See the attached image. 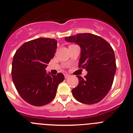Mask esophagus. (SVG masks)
<instances>
[{
    "label": "esophagus",
    "mask_w": 133,
    "mask_h": 133,
    "mask_svg": "<svg viewBox=\"0 0 133 133\" xmlns=\"http://www.w3.org/2000/svg\"><path fill=\"white\" fill-rule=\"evenodd\" d=\"M69 77V74H65V79L68 78V77Z\"/></svg>",
    "instance_id": "esophagus-1"
}]
</instances>
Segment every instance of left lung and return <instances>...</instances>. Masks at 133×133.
<instances>
[{"instance_id":"8db88e82","label":"left lung","mask_w":133,"mask_h":133,"mask_svg":"<svg viewBox=\"0 0 133 133\" xmlns=\"http://www.w3.org/2000/svg\"><path fill=\"white\" fill-rule=\"evenodd\" d=\"M65 40L80 46L79 67L87 71L84 79L77 76L79 83L72 89L73 95L82 103L99 102L107 95L113 85L117 69L113 48L103 38L90 33L65 37Z\"/></svg>"}]
</instances>
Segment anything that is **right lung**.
I'll return each instance as SVG.
<instances>
[{
    "label": "right lung",
    "mask_w": 133,
    "mask_h": 133,
    "mask_svg": "<svg viewBox=\"0 0 133 133\" xmlns=\"http://www.w3.org/2000/svg\"><path fill=\"white\" fill-rule=\"evenodd\" d=\"M57 49V40L40 38L24 43L15 53L12 65L13 83L21 97L34 106H43L54 99L64 75L47 74V64Z\"/></svg>",
    "instance_id": "right-lung-1"
}]
</instances>
